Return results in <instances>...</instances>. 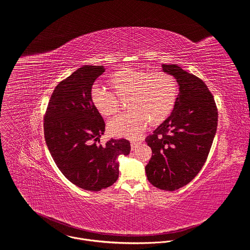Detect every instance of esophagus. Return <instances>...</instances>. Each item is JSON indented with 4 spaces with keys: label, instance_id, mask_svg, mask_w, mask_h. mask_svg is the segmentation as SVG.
Instances as JSON below:
<instances>
[{
    "label": "esophagus",
    "instance_id": "1",
    "mask_svg": "<svg viewBox=\"0 0 250 250\" xmlns=\"http://www.w3.org/2000/svg\"><path fill=\"white\" fill-rule=\"evenodd\" d=\"M140 144V141H131L130 142V146H131V149H135V147L137 146V145Z\"/></svg>",
    "mask_w": 250,
    "mask_h": 250
}]
</instances>
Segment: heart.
<instances>
[{
  "label": "heart",
  "instance_id": "1",
  "mask_svg": "<svg viewBox=\"0 0 250 250\" xmlns=\"http://www.w3.org/2000/svg\"><path fill=\"white\" fill-rule=\"evenodd\" d=\"M109 82L120 98L128 96L126 106L129 110L114 118L109 123L112 134L135 138L147 123L157 125L172 112L177 99V83L166 72L123 68L114 73ZM91 101L96 110L104 117L116 115L120 104L116 94L100 85L91 88Z\"/></svg>",
  "mask_w": 250,
  "mask_h": 250
}]
</instances>
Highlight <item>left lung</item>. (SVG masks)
<instances>
[{"label": "left lung", "instance_id": "left-lung-1", "mask_svg": "<svg viewBox=\"0 0 250 250\" xmlns=\"http://www.w3.org/2000/svg\"><path fill=\"white\" fill-rule=\"evenodd\" d=\"M164 72L179 84L171 115L146 136L152 156L146 166L148 181L156 188L175 191L190 183L204 166L218 126V109L203 80L174 64Z\"/></svg>", "mask_w": 250, "mask_h": 250}]
</instances>
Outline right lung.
I'll use <instances>...</instances> for the list:
<instances>
[{
	"label": "right lung",
	"mask_w": 250,
	"mask_h": 250,
	"mask_svg": "<svg viewBox=\"0 0 250 250\" xmlns=\"http://www.w3.org/2000/svg\"><path fill=\"white\" fill-rule=\"evenodd\" d=\"M104 70L101 65H84L59 82L43 119L44 138L58 169L71 183L94 192L118 180V157L130 151L125 138L100 144L104 122L90 93Z\"/></svg>",
	"instance_id": "add662e5"
}]
</instances>
